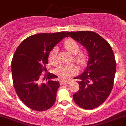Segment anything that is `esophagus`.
Masks as SVG:
<instances>
[{
  "label": "esophagus",
  "instance_id": "34e87169",
  "mask_svg": "<svg viewBox=\"0 0 126 126\" xmlns=\"http://www.w3.org/2000/svg\"><path fill=\"white\" fill-rule=\"evenodd\" d=\"M70 83L69 80H60V85H63V84H69Z\"/></svg>",
  "mask_w": 126,
  "mask_h": 126
}]
</instances>
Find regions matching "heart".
Returning a JSON list of instances; mask_svg holds the SVG:
<instances>
[{
	"label": "heart",
	"mask_w": 126,
	"mask_h": 126,
	"mask_svg": "<svg viewBox=\"0 0 126 126\" xmlns=\"http://www.w3.org/2000/svg\"><path fill=\"white\" fill-rule=\"evenodd\" d=\"M64 47L68 52L74 55L73 60L79 65L83 66L87 62L88 52L86 50H80V45L73 39H68L64 43ZM57 47H54L49 55V60L50 63L55 64L57 63ZM77 72V68L74 64L61 65L56 69V74L62 79H68Z\"/></svg>",
	"instance_id": "obj_1"
}]
</instances>
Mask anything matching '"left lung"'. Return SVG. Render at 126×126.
<instances>
[{
    "label": "left lung",
    "mask_w": 126,
    "mask_h": 126,
    "mask_svg": "<svg viewBox=\"0 0 126 126\" xmlns=\"http://www.w3.org/2000/svg\"><path fill=\"white\" fill-rule=\"evenodd\" d=\"M68 36L83 46L88 52L87 68L80 76V88L72 96L80 107L91 110L99 106L110 95L115 79L116 63L109 43L94 32H67Z\"/></svg>",
    "instance_id": "obj_1"
}]
</instances>
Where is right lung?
Here are the masks:
<instances>
[{
  "instance_id": "right-lung-1",
  "label": "right lung",
  "mask_w": 126,
  "mask_h": 126,
  "mask_svg": "<svg viewBox=\"0 0 126 126\" xmlns=\"http://www.w3.org/2000/svg\"><path fill=\"white\" fill-rule=\"evenodd\" d=\"M65 32L39 33L25 39L15 51L11 62L13 83L17 96L23 103L35 111H42L55 102L59 82L52 73L43 79L41 72L46 69L50 52L64 37ZM46 76V75H45Z\"/></svg>"
}]
</instances>
